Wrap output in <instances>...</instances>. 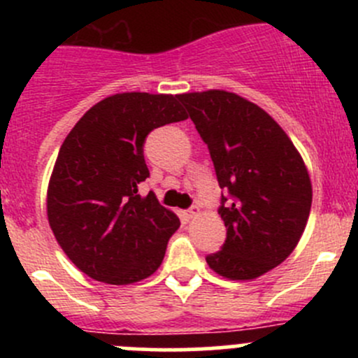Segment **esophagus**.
Masks as SVG:
<instances>
[{
    "label": "esophagus",
    "instance_id": "1",
    "mask_svg": "<svg viewBox=\"0 0 358 358\" xmlns=\"http://www.w3.org/2000/svg\"><path fill=\"white\" fill-rule=\"evenodd\" d=\"M201 213V209L197 208V206H192V208L189 209V211H185V218L187 220H192V218H196L197 215H199Z\"/></svg>",
    "mask_w": 358,
    "mask_h": 358
}]
</instances>
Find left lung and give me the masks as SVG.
Masks as SVG:
<instances>
[{
    "mask_svg": "<svg viewBox=\"0 0 358 358\" xmlns=\"http://www.w3.org/2000/svg\"><path fill=\"white\" fill-rule=\"evenodd\" d=\"M178 100L208 145L220 189L229 192L218 209L225 244L206 262L225 279H256L301 239L312 208L308 169L272 115L237 93L208 90Z\"/></svg>",
    "mask_w": 358,
    "mask_h": 358,
    "instance_id": "obj_1",
    "label": "left lung"
}]
</instances>
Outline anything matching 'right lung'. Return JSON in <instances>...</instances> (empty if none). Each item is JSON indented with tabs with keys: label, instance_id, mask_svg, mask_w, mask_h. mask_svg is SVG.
Instances as JSON below:
<instances>
[{
	"label": "right lung",
	"instance_id": "obj_1",
	"mask_svg": "<svg viewBox=\"0 0 358 358\" xmlns=\"http://www.w3.org/2000/svg\"><path fill=\"white\" fill-rule=\"evenodd\" d=\"M178 95L115 93L92 107L64 140L46 194L48 223L72 263L92 279L126 286L161 266L180 220L145 197L147 135L187 119Z\"/></svg>",
	"mask_w": 358,
	"mask_h": 358
}]
</instances>
